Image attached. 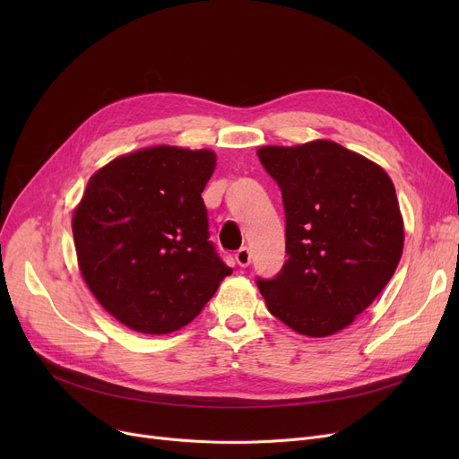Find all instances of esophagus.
Returning <instances> with one entry per match:
<instances>
[{
  "instance_id": "34e87169",
  "label": "esophagus",
  "mask_w": 459,
  "mask_h": 459,
  "mask_svg": "<svg viewBox=\"0 0 459 459\" xmlns=\"http://www.w3.org/2000/svg\"><path fill=\"white\" fill-rule=\"evenodd\" d=\"M234 258H236V262H238V266H242V268H247L249 264H251V251L247 249V247H242V249H238V253L234 255Z\"/></svg>"
}]
</instances>
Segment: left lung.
<instances>
[{"label":"left lung","instance_id":"left-lung-1","mask_svg":"<svg viewBox=\"0 0 459 459\" xmlns=\"http://www.w3.org/2000/svg\"><path fill=\"white\" fill-rule=\"evenodd\" d=\"M256 154L281 187L288 255L273 279H256L258 290L290 329L339 333L396 272L403 220L394 184L377 163L325 139Z\"/></svg>","mask_w":459,"mask_h":459}]
</instances>
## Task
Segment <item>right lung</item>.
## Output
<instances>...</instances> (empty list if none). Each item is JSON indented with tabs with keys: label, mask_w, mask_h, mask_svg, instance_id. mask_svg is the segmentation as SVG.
<instances>
[{
	"label": "right lung",
	"mask_w": 459,
	"mask_h": 459,
	"mask_svg": "<svg viewBox=\"0 0 459 459\" xmlns=\"http://www.w3.org/2000/svg\"><path fill=\"white\" fill-rule=\"evenodd\" d=\"M212 151L158 144L96 171L72 215L82 275L126 327L165 334L199 316L232 270L208 239Z\"/></svg>",
	"instance_id": "1"
}]
</instances>
